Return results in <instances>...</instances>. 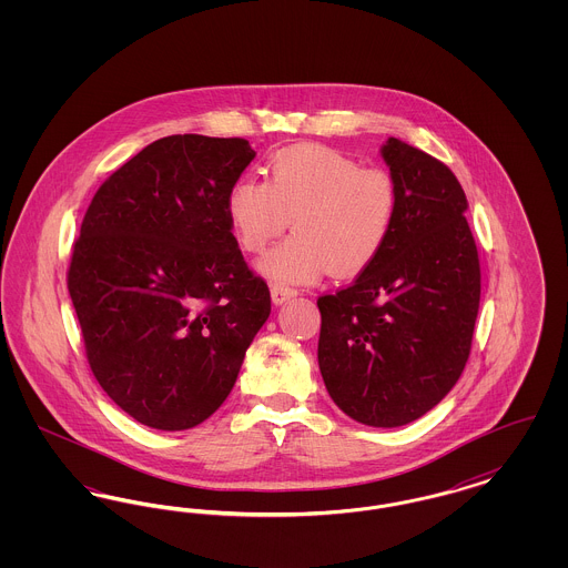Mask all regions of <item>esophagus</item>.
Here are the masks:
<instances>
[{
    "label": "esophagus",
    "mask_w": 568,
    "mask_h": 568,
    "mask_svg": "<svg viewBox=\"0 0 568 568\" xmlns=\"http://www.w3.org/2000/svg\"><path fill=\"white\" fill-rule=\"evenodd\" d=\"M271 296L274 304H283L290 297L297 296V290L290 287V285H283V283H274L271 287Z\"/></svg>",
    "instance_id": "esophagus-1"
}]
</instances>
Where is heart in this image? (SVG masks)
<instances>
[{
    "label": "heart",
    "mask_w": 568,
    "mask_h": 568,
    "mask_svg": "<svg viewBox=\"0 0 568 568\" xmlns=\"http://www.w3.org/2000/svg\"><path fill=\"white\" fill-rule=\"evenodd\" d=\"M266 183L239 181L225 200L236 243L262 253L292 219L296 230L260 262L276 283H313L327 268L347 278L371 268L398 216L394 176L327 146L281 149L264 165Z\"/></svg>",
    "instance_id": "obj_1"
}]
</instances>
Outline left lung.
I'll return each mask as SVG.
<instances>
[{
  "mask_svg": "<svg viewBox=\"0 0 568 568\" xmlns=\"http://www.w3.org/2000/svg\"><path fill=\"white\" fill-rule=\"evenodd\" d=\"M383 160L398 216L377 262L317 297L320 371L332 400L359 424L396 428L438 405L470 355L481 266L466 195L433 155L389 138Z\"/></svg>",
  "mask_w": 568,
  "mask_h": 568,
  "instance_id": "obj_1",
  "label": "left lung"
}]
</instances>
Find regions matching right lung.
I'll use <instances>...</instances> for the list:
<instances>
[{
	"instance_id": "add662e5",
	"label": "right lung",
	"mask_w": 568,
	"mask_h": 568,
	"mask_svg": "<svg viewBox=\"0 0 568 568\" xmlns=\"http://www.w3.org/2000/svg\"><path fill=\"white\" fill-rule=\"evenodd\" d=\"M253 158L244 138L165 135L112 172L82 219L68 292L87 362L149 428L211 417L271 315L225 213Z\"/></svg>"
}]
</instances>
